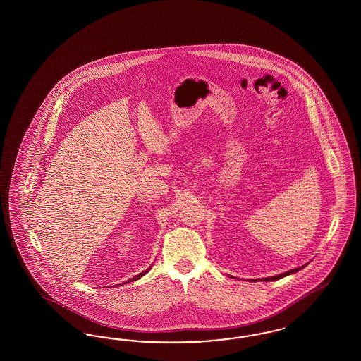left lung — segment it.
Wrapping results in <instances>:
<instances>
[{"label": "left lung", "mask_w": 361, "mask_h": 361, "mask_svg": "<svg viewBox=\"0 0 361 361\" xmlns=\"http://www.w3.org/2000/svg\"><path fill=\"white\" fill-rule=\"evenodd\" d=\"M300 269H303V266H302V267H296V269H293V270H290V271H287V273L281 274V275H275V276H270V278H263L262 281H264V282H270V281H278V279H281V278H283V276H287V275H290V274L299 271Z\"/></svg>", "instance_id": "8db88e82"}]
</instances>
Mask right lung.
Masks as SVG:
<instances>
[{"label":"right lung","mask_w":361,"mask_h":361,"mask_svg":"<svg viewBox=\"0 0 361 361\" xmlns=\"http://www.w3.org/2000/svg\"><path fill=\"white\" fill-rule=\"evenodd\" d=\"M147 271H148V270H147ZM147 271H142V273L137 274V275H136V276H135V278H132V279H130V281H136V279H139V278H140V276H142V275H144V274L147 273Z\"/></svg>","instance_id":"1"}]
</instances>
